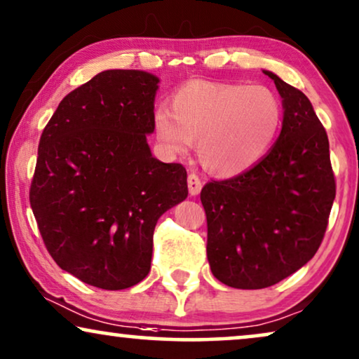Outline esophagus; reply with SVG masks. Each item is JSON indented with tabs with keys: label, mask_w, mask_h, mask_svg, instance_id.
<instances>
[{
	"label": "esophagus",
	"mask_w": 359,
	"mask_h": 359,
	"mask_svg": "<svg viewBox=\"0 0 359 359\" xmlns=\"http://www.w3.org/2000/svg\"><path fill=\"white\" fill-rule=\"evenodd\" d=\"M187 185H189V194L192 195V197L198 195L200 190H202V180H200V177L195 174H190L187 177Z\"/></svg>",
	"instance_id": "34e87169"
}]
</instances>
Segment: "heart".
<instances>
[{
    "instance_id": "obj_1",
    "label": "heart",
    "mask_w": 359,
    "mask_h": 359,
    "mask_svg": "<svg viewBox=\"0 0 359 359\" xmlns=\"http://www.w3.org/2000/svg\"><path fill=\"white\" fill-rule=\"evenodd\" d=\"M283 123V104L262 85L228 82L185 83L172 108H156L152 124L162 149L187 156L198 142V159L218 177L255 167L271 149Z\"/></svg>"
}]
</instances>
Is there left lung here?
I'll use <instances>...</instances> for the list:
<instances>
[{"label":"left lung","instance_id":"8db88e82","mask_svg":"<svg viewBox=\"0 0 359 359\" xmlns=\"http://www.w3.org/2000/svg\"><path fill=\"white\" fill-rule=\"evenodd\" d=\"M283 98V130L250 170L202 189L207 257L235 289H264L312 259L335 200L328 136L300 90L269 70Z\"/></svg>","mask_w":359,"mask_h":359}]
</instances>
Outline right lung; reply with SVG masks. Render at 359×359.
<instances>
[{"mask_svg":"<svg viewBox=\"0 0 359 359\" xmlns=\"http://www.w3.org/2000/svg\"><path fill=\"white\" fill-rule=\"evenodd\" d=\"M159 79L104 70L62 100L42 131L31 208L60 269L104 290L151 271L157 219L187 198V170L152 156Z\"/></svg>","mask_w":359,"mask_h":359,"instance_id":"right-lung-1","label":"right lung"}]
</instances>
